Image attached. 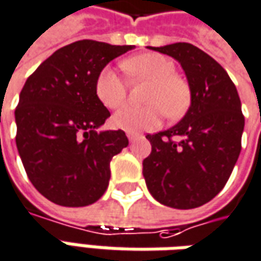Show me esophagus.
I'll return each instance as SVG.
<instances>
[{
    "instance_id": "34e87169",
    "label": "esophagus",
    "mask_w": 261,
    "mask_h": 261,
    "mask_svg": "<svg viewBox=\"0 0 261 261\" xmlns=\"http://www.w3.org/2000/svg\"><path fill=\"white\" fill-rule=\"evenodd\" d=\"M127 137H128V140H130L131 143H133L136 138H138V136H137V134H133V133H128V134H127Z\"/></svg>"
}]
</instances>
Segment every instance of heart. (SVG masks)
<instances>
[{
  "label": "heart",
  "instance_id": "heart-1",
  "mask_svg": "<svg viewBox=\"0 0 261 261\" xmlns=\"http://www.w3.org/2000/svg\"><path fill=\"white\" fill-rule=\"evenodd\" d=\"M128 76L151 82L145 101L137 107L125 106L113 117V124L128 133L152 130L161 123L164 113L168 118L181 117L189 106V89L175 72V63L160 54L137 55L121 63ZM94 92L101 105L116 110L127 99V85L113 67L100 70L94 83Z\"/></svg>",
  "mask_w": 261,
  "mask_h": 261
}]
</instances>
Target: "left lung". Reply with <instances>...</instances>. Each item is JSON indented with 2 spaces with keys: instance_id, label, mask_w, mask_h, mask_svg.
Segmentation results:
<instances>
[{
  "instance_id": "1",
  "label": "left lung",
  "mask_w": 261,
  "mask_h": 261,
  "mask_svg": "<svg viewBox=\"0 0 261 261\" xmlns=\"http://www.w3.org/2000/svg\"><path fill=\"white\" fill-rule=\"evenodd\" d=\"M148 48L181 63L191 106L178 124L147 134L151 154L143 161L145 184L165 206H202L223 189L242 149L245 117L238 90L225 69L191 43Z\"/></svg>"
}]
</instances>
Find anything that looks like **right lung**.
Listing matches in <instances>:
<instances>
[{
    "mask_svg": "<svg viewBox=\"0 0 261 261\" xmlns=\"http://www.w3.org/2000/svg\"><path fill=\"white\" fill-rule=\"evenodd\" d=\"M134 46L83 39L50 55L29 76L15 109L16 148L29 181L62 206L99 200L110 161L128 145L123 130L97 128L110 117L94 92L101 69Z\"/></svg>",
    "mask_w": 261,
    "mask_h": 261,
    "instance_id": "add662e5",
    "label": "right lung"
}]
</instances>
